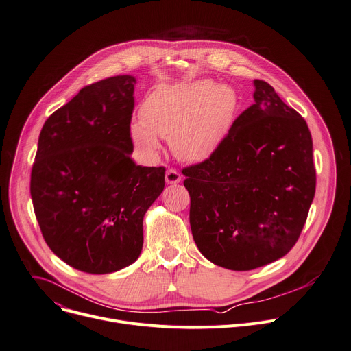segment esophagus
Instances as JSON below:
<instances>
[{"label":"esophagus","mask_w":351,"mask_h":351,"mask_svg":"<svg viewBox=\"0 0 351 351\" xmlns=\"http://www.w3.org/2000/svg\"><path fill=\"white\" fill-rule=\"evenodd\" d=\"M165 180H167V183H169V184H176V183H179V182L182 180V175H180L176 169L169 168V169L167 171V173H165Z\"/></svg>","instance_id":"esophagus-1"}]
</instances>
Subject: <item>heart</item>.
I'll use <instances>...</instances> for the list:
<instances>
[{
    "instance_id": "1",
    "label": "heart",
    "mask_w": 351,
    "mask_h": 351,
    "mask_svg": "<svg viewBox=\"0 0 351 351\" xmlns=\"http://www.w3.org/2000/svg\"><path fill=\"white\" fill-rule=\"evenodd\" d=\"M235 89L211 80H196L154 89L141 105L132 137L148 154L169 140L173 154L186 162L208 159L228 134L238 110Z\"/></svg>"
}]
</instances>
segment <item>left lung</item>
Wrapping results in <instances>:
<instances>
[{"mask_svg":"<svg viewBox=\"0 0 351 351\" xmlns=\"http://www.w3.org/2000/svg\"><path fill=\"white\" fill-rule=\"evenodd\" d=\"M206 161L182 169L193 239L217 266L253 270L289 253L305 226L316 187L304 117L266 81Z\"/></svg>","mask_w":351,"mask_h":351,"instance_id":"obj_1","label":"left lung"}]
</instances>
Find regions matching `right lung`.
I'll return each instance as SVG.
<instances>
[{
  "label": "right lung",
  "instance_id": "add662e5",
  "mask_svg": "<svg viewBox=\"0 0 351 351\" xmlns=\"http://www.w3.org/2000/svg\"><path fill=\"white\" fill-rule=\"evenodd\" d=\"M132 75L84 86L45 121L30 175L42 235L71 267L106 274L136 262L143 218L162 193L164 167L132 159Z\"/></svg>",
  "mask_w": 351,
  "mask_h": 351
}]
</instances>
